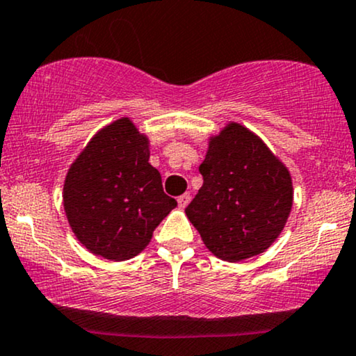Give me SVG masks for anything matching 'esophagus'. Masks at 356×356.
<instances>
[{
	"label": "esophagus",
	"instance_id": "obj_1",
	"mask_svg": "<svg viewBox=\"0 0 356 356\" xmlns=\"http://www.w3.org/2000/svg\"><path fill=\"white\" fill-rule=\"evenodd\" d=\"M188 202H191V193H182L181 197H177V204L181 209H186L188 205Z\"/></svg>",
	"mask_w": 356,
	"mask_h": 356
}]
</instances>
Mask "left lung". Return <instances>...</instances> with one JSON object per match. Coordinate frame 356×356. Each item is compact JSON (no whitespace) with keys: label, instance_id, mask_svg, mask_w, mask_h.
<instances>
[{"label":"left lung","instance_id":"left-lung-1","mask_svg":"<svg viewBox=\"0 0 356 356\" xmlns=\"http://www.w3.org/2000/svg\"><path fill=\"white\" fill-rule=\"evenodd\" d=\"M199 170L204 186L186 213L207 248L230 263L268 250L292 207L286 165L254 133L230 123L210 139Z\"/></svg>","mask_w":356,"mask_h":356}]
</instances>
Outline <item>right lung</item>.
<instances>
[{
    "label": "right lung",
    "instance_id": "1",
    "mask_svg": "<svg viewBox=\"0 0 356 356\" xmlns=\"http://www.w3.org/2000/svg\"><path fill=\"white\" fill-rule=\"evenodd\" d=\"M177 207L149 164V143L129 118L100 129L70 165L64 209L79 241L110 261L133 258Z\"/></svg>",
    "mask_w": 356,
    "mask_h": 356
}]
</instances>
